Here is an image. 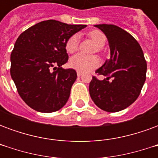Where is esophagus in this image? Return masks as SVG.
Masks as SVG:
<instances>
[{"label":"esophagus","instance_id":"obj_1","mask_svg":"<svg viewBox=\"0 0 158 158\" xmlns=\"http://www.w3.org/2000/svg\"><path fill=\"white\" fill-rule=\"evenodd\" d=\"M77 75L79 76H79H81V75H82V73L79 72V71H78V72H77Z\"/></svg>","mask_w":158,"mask_h":158}]
</instances>
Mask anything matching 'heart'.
Returning a JSON list of instances; mask_svg holds the SVG:
<instances>
[{
    "label": "heart",
    "mask_w": 158,
    "mask_h": 158,
    "mask_svg": "<svg viewBox=\"0 0 158 158\" xmlns=\"http://www.w3.org/2000/svg\"><path fill=\"white\" fill-rule=\"evenodd\" d=\"M88 35L93 41L95 42L98 47V50L102 48L106 38V35L100 30H93L88 34ZM79 46V35H73L67 40L65 44V49L69 53H73L78 50ZM101 63V60L97 56H85L83 54H77L73 56L69 61V65L73 69L79 72H88L96 69Z\"/></svg>",
    "instance_id": "1"
}]
</instances>
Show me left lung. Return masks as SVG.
Returning a JSON list of instances; mask_svg holds the SVG:
<instances>
[{
  "mask_svg": "<svg viewBox=\"0 0 158 158\" xmlns=\"http://www.w3.org/2000/svg\"><path fill=\"white\" fill-rule=\"evenodd\" d=\"M106 35L111 56L96 71L89 95L101 109L116 113L130 106L140 94L146 78V62L139 44L129 33L113 24L95 25Z\"/></svg>",
  "mask_w": 158,
  "mask_h": 158,
  "instance_id": "1",
  "label": "left lung"
}]
</instances>
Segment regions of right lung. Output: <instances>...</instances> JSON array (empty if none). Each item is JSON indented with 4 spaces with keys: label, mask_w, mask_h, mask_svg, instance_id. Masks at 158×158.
<instances>
[{
    "label": "right lung",
    "mask_w": 158,
    "mask_h": 158,
    "mask_svg": "<svg viewBox=\"0 0 158 158\" xmlns=\"http://www.w3.org/2000/svg\"><path fill=\"white\" fill-rule=\"evenodd\" d=\"M85 27L52 19L19 36L11 54L10 73L19 96L31 108L53 113L67 103L77 73L61 67L69 60L65 44Z\"/></svg>",
    "instance_id": "obj_1"
}]
</instances>
